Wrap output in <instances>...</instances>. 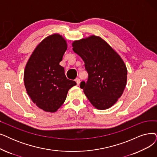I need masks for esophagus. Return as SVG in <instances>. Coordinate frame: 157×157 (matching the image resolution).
<instances>
[{"label":"esophagus","mask_w":157,"mask_h":157,"mask_svg":"<svg viewBox=\"0 0 157 157\" xmlns=\"http://www.w3.org/2000/svg\"><path fill=\"white\" fill-rule=\"evenodd\" d=\"M75 82H76L77 86H79L80 82V79H79V78H76V79H75Z\"/></svg>","instance_id":"esophagus-1"}]
</instances>
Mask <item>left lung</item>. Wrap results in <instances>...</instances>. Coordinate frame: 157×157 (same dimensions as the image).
Returning <instances> with one entry per match:
<instances>
[{"label": "left lung", "instance_id": "1", "mask_svg": "<svg viewBox=\"0 0 157 157\" xmlns=\"http://www.w3.org/2000/svg\"><path fill=\"white\" fill-rule=\"evenodd\" d=\"M72 46L84 60L88 73L87 82H81L80 88L97 109L111 107L126 85L128 72L124 61L107 42L95 35L74 41Z\"/></svg>", "mask_w": 157, "mask_h": 157}]
</instances>
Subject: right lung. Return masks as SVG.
<instances>
[{
	"label": "right lung",
	"mask_w": 157,
	"mask_h": 157,
	"mask_svg": "<svg viewBox=\"0 0 157 157\" xmlns=\"http://www.w3.org/2000/svg\"><path fill=\"white\" fill-rule=\"evenodd\" d=\"M67 49L66 41L58 34L44 39L34 50L25 67L24 85L38 107L53 113L63 104L75 81L66 78L59 63Z\"/></svg>",
	"instance_id": "obj_1"
}]
</instances>
